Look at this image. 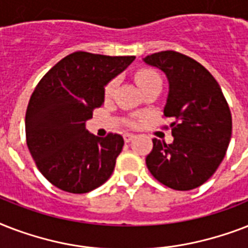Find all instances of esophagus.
Here are the masks:
<instances>
[{
    "label": "esophagus",
    "mask_w": 248,
    "mask_h": 248,
    "mask_svg": "<svg viewBox=\"0 0 248 248\" xmlns=\"http://www.w3.org/2000/svg\"><path fill=\"white\" fill-rule=\"evenodd\" d=\"M134 138H135V135H134V134H128V132L124 135V141H126V143H130V141H131Z\"/></svg>",
    "instance_id": "esophagus-1"
}]
</instances>
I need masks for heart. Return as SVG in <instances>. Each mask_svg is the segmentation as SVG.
Wrapping results in <instances>:
<instances>
[{"label": "heart", "instance_id": "obj_1", "mask_svg": "<svg viewBox=\"0 0 248 248\" xmlns=\"http://www.w3.org/2000/svg\"><path fill=\"white\" fill-rule=\"evenodd\" d=\"M135 81L136 83L139 85V87L141 90H144L148 86L153 85V83L161 82L159 79V76L157 75V72H155L153 69H148V68H143V69H139V71L135 73ZM117 87V79H112L108 85L105 86L104 95L105 97H110L114 93V90Z\"/></svg>", "mask_w": 248, "mask_h": 248}]
</instances>
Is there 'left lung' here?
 <instances>
[{
	"label": "left lung",
	"instance_id": "1",
	"mask_svg": "<svg viewBox=\"0 0 248 248\" xmlns=\"http://www.w3.org/2000/svg\"><path fill=\"white\" fill-rule=\"evenodd\" d=\"M143 62L167 77L163 114L175 120L172 143L153 139L148 170L171 189L197 188L214 175L231 141L232 114L223 91L203 65L180 52H155Z\"/></svg>",
	"mask_w": 248,
	"mask_h": 248
}]
</instances>
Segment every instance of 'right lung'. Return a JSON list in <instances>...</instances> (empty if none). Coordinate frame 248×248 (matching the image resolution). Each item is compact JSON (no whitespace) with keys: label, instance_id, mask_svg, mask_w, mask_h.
I'll return each mask as SVG.
<instances>
[{"label":"right lung","instance_id":"1","mask_svg":"<svg viewBox=\"0 0 248 248\" xmlns=\"http://www.w3.org/2000/svg\"><path fill=\"white\" fill-rule=\"evenodd\" d=\"M135 56L77 51L44 76L25 113L27 145L41 173L64 192H91L112 175L124 138H99L86 130L104 90Z\"/></svg>","mask_w":248,"mask_h":248}]
</instances>
